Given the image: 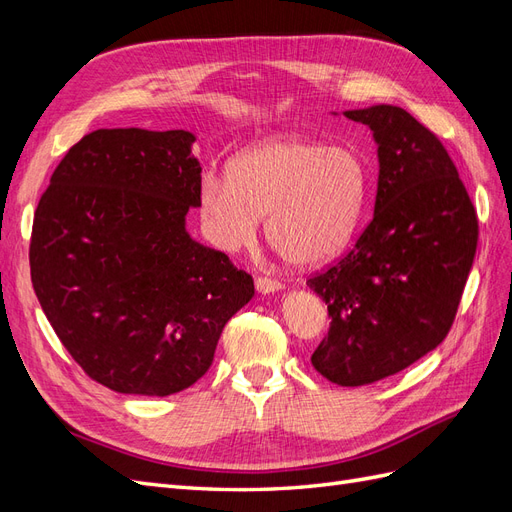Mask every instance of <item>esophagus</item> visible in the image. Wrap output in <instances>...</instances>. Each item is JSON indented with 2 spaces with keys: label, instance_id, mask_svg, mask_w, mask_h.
I'll use <instances>...</instances> for the list:
<instances>
[{
  "label": "esophagus",
  "instance_id": "esophagus-1",
  "mask_svg": "<svg viewBox=\"0 0 512 512\" xmlns=\"http://www.w3.org/2000/svg\"><path fill=\"white\" fill-rule=\"evenodd\" d=\"M256 290L260 294H273V292H280L282 290V284L277 280H271V277H256Z\"/></svg>",
  "mask_w": 512,
  "mask_h": 512
}]
</instances>
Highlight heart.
<instances>
[{
    "label": "heart",
    "instance_id": "obj_1",
    "mask_svg": "<svg viewBox=\"0 0 512 512\" xmlns=\"http://www.w3.org/2000/svg\"><path fill=\"white\" fill-rule=\"evenodd\" d=\"M365 160L350 147H324L299 134L273 136L241 151L228 175L207 170L198 211L224 252L265 235L294 267H318L344 250L367 198Z\"/></svg>",
    "mask_w": 512,
    "mask_h": 512
}]
</instances>
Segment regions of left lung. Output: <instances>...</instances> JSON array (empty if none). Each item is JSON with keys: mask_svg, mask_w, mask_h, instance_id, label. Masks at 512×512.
I'll return each instance as SVG.
<instances>
[{"mask_svg": "<svg viewBox=\"0 0 512 512\" xmlns=\"http://www.w3.org/2000/svg\"><path fill=\"white\" fill-rule=\"evenodd\" d=\"M378 145L374 218L352 250L307 286L329 307L312 365L339 386L406 369L442 344L472 269L478 220L453 160L393 104L344 111Z\"/></svg>", "mask_w": 512, "mask_h": 512, "instance_id": "1", "label": "left lung"}]
</instances>
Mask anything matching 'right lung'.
Wrapping results in <instances>:
<instances>
[{
  "instance_id": "1",
  "label": "right lung",
  "mask_w": 512,
  "mask_h": 512,
  "mask_svg": "<svg viewBox=\"0 0 512 512\" xmlns=\"http://www.w3.org/2000/svg\"><path fill=\"white\" fill-rule=\"evenodd\" d=\"M196 136L96 130L59 162L40 198L29 265L46 320L89 378L166 397L211 367L254 297L252 275L190 237Z\"/></svg>"
}]
</instances>
